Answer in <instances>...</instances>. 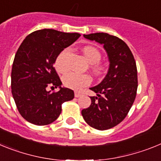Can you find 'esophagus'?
Listing matches in <instances>:
<instances>
[{
    "instance_id": "esophagus-1",
    "label": "esophagus",
    "mask_w": 161,
    "mask_h": 161,
    "mask_svg": "<svg viewBox=\"0 0 161 161\" xmlns=\"http://www.w3.org/2000/svg\"><path fill=\"white\" fill-rule=\"evenodd\" d=\"M81 96V93H79V92H75V97H79Z\"/></svg>"
}]
</instances>
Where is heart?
<instances>
[{"label": "heart", "mask_w": 161, "mask_h": 161, "mask_svg": "<svg viewBox=\"0 0 161 161\" xmlns=\"http://www.w3.org/2000/svg\"><path fill=\"white\" fill-rule=\"evenodd\" d=\"M82 52L89 63L92 64V69L96 74L99 75L103 72V67L98 63L100 61L102 55L101 52L93 46H85L82 48ZM70 54V49L66 48L58 55L55 62L56 70L59 72H65L68 71V58ZM90 76L88 74H76L70 72L65 75L63 78V83L66 87L75 90H80L91 83Z\"/></svg>", "instance_id": "1"}]
</instances>
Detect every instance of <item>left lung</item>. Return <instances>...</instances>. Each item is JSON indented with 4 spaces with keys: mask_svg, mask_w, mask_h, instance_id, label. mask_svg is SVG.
I'll return each mask as SVG.
<instances>
[{
    "mask_svg": "<svg viewBox=\"0 0 161 161\" xmlns=\"http://www.w3.org/2000/svg\"><path fill=\"white\" fill-rule=\"evenodd\" d=\"M83 36L103 45L109 64L102 81L90 88L97 96L90 97L91 105L82 109L81 114L93 128L107 130L126 118L136 99L138 87L136 61L126 42L118 37L106 33Z\"/></svg>",
    "mask_w": 161,
    "mask_h": 161,
    "instance_id": "obj_1",
    "label": "left lung"
}]
</instances>
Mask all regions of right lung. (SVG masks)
<instances>
[{"mask_svg": "<svg viewBox=\"0 0 161 161\" xmlns=\"http://www.w3.org/2000/svg\"><path fill=\"white\" fill-rule=\"evenodd\" d=\"M80 36L78 33L42 29L30 34L20 45L13 64L11 89L20 114L29 123L38 126L53 123L60 114L62 104L74 98L73 90L61 86L54 64ZM49 86L59 91H48Z\"/></svg>", "mask_w": 161, "mask_h": 161, "instance_id": "add662e5", "label": "right lung"}]
</instances>
